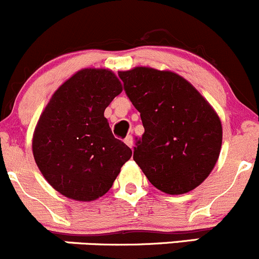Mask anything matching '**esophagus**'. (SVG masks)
<instances>
[{
	"mask_svg": "<svg viewBox=\"0 0 259 259\" xmlns=\"http://www.w3.org/2000/svg\"><path fill=\"white\" fill-rule=\"evenodd\" d=\"M124 143H126V145L128 146V147L133 148V145H135V141H133V136L132 135L127 136V137L124 138Z\"/></svg>",
	"mask_w": 259,
	"mask_h": 259,
	"instance_id": "esophagus-1",
	"label": "esophagus"
}]
</instances>
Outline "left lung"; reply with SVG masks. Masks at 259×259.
I'll list each match as a JSON object with an SVG mask.
<instances>
[{
	"mask_svg": "<svg viewBox=\"0 0 259 259\" xmlns=\"http://www.w3.org/2000/svg\"><path fill=\"white\" fill-rule=\"evenodd\" d=\"M118 75L145 128L133 158L148 181L171 195L200 185L222 147V123L210 104L171 71L141 66Z\"/></svg>",
	"mask_w": 259,
	"mask_h": 259,
	"instance_id": "obj_1",
	"label": "left lung"
}]
</instances>
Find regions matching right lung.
Wrapping results in <instances>:
<instances>
[{
	"instance_id": "1",
	"label": "right lung",
	"mask_w": 259,
	"mask_h": 259,
	"mask_svg": "<svg viewBox=\"0 0 259 259\" xmlns=\"http://www.w3.org/2000/svg\"><path fill=\"white\" fill-rule=\"evenodd\" d=\"M121 92L112 71L83 69L54 93L42 112L32 152L44 178L66 198L91 201L104 195L132 156L104 117Z\"/></svg>"
}]
</instances>
